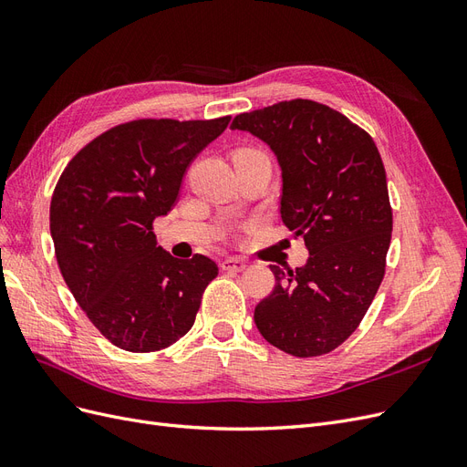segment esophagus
Returning <instances> with one entry per match:
<instances>
[{
	"label": "esophagus",
	"mask_w": 467,
	"mask_h": 467,
	"mask_svg": "<svg viewBox=\"0 0 467 467\" xmlns=\"http://www.w3.org/2000/svg\"><path fill=\"white\" fill-rule=\"evenodd\" d=\"M245 266H247L245 261L235 259V257L222 261V271H225V273H242V271H245Z\"/></svg>",
	"instance_id": "esophagus-1"
}]
</instances>
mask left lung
<instances>
[{
  "mask_svg": "<svg viewBox=\"0 0 467 467\" xmlns=\"http://www.w3.org/2000/svg\"><path fill=\"white\" fill-rule=\"evenodd\" d=\"M271 148L282 171L280 218L309 251L296 271L271 265L276 285L255 325L292 357L327 355L357 331L386 273L391 206L370 134L338 110L292 99L237 115Z\"/></svg>",
  "mask_w": 467,
  "mask_h": 467,
  "instance_id": "1",
  "label": "left lung"
}]
</instances>
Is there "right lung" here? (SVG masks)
<instances>
[{"label": "right lung", "mask_w": 467, "mask_h": 467, "mask_svg": "<svg viewBox=\"0 0 467 467\" xmlns=\"http://www.w3.org/2000/svg\"><path fill=\"white\" fill-rule=\"evenodd\" d=\"M228 124L230 117L119 124L81 148L56 182L50 234L60 273L119 348L161 350L192 327L218 266L204 255H169L153 220L173 208L191 161Z\"/></svg>", "instance_id": "right-lung-1"}]
</instances>
